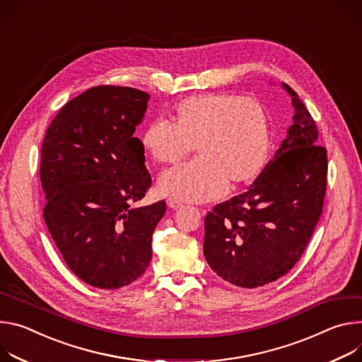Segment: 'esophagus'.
<instances>
[{
  "instance_id": "obj_1",
  "label": "esophagus",
  "mask_w": 362,
  "mask_h": 362,
  "mask_svg": "<svg viewBox=\"0 0 362 362\" xmlns=\"http://www.w3.org/2000/svg\"><path fill=\"white\" fill-rule=\"evenodd\" d=\"M167 204H168V207L173 209V210H178V209L182 207V203H180V202H177V199H173V198H168Z\"/></svg>"
}]
</instances>
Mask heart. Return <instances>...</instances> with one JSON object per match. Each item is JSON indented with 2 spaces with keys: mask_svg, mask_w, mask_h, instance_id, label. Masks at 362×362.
Listing matches in <instances>:
<instances>
[{
  "mask_svg": "<svg viewBox=\"0 0 362 362\" xmlns=\"http://www.w3.org/2000/svg\"><path fill=\"white\" fill-rule=\"evenodd\" d=\"M145 152L158 164L175 165L192 146L197 159L165 171L164 195L187 203L218 198L224 189L252 184L264 170L272 146L269 115L263 103L227 93H199L178 102L171 124L149 122L141 136Z\"/></svg>",
  "mask_w": 362,
  "mask_h": 362,
  "instance_id": "heart-1",
  "label": "heart"
}]
</instances>
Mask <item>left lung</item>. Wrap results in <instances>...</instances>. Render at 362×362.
<instances>
[{
    "mask_svg": "<svg viewBox=\"0 0 362 362\" xmlns=\"http://www.w3.org/2000/svg\"><path fill=\"white\" fill-rule=\"evenodd\" d=\"M295 107L293 124L276 155L243 194L209 211L204 256L240 288H259L285 276L300 259L322 214L327 149L298 93L282 83Z\"/></svg>",
    "mask_w": 362,
    "mask_h": 362,
    "instance_id": "left-lung-1",
    "label": "left lung"
}]
</instances>
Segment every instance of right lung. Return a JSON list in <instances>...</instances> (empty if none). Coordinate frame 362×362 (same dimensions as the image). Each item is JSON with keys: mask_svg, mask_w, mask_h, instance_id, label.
<instances>
[{"mask_svg": "<svg viewBox=\"0 0 362 362\" xmlns=\"http://www.w3.org/2000/svg\"><path fill=\"white\" fill-rule=\"evenodd\" d=\"M149 95L96 86L67 102L46 132L40 180L45 221L70 270L99 289H119L144 274L165 199L134 207L152 180L135 128Z\"/></svg>", "mask_w": 362, "mask_h": 362, "instance_id": "right-lung-1", "label": "right lung"}]
</instances>
